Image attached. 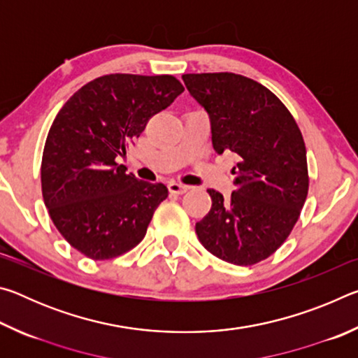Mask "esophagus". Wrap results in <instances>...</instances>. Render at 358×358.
I'll list each match as a JSON object with an SVG mask.
<instances>
[{"label":"esophagus","mask_w":358,"mask_h":358,"mask_svg":"<svg viewBox=\"0 0 358 358\" xmlns=\"http://www.w3.org/2000/svg\"><path fill=\"white\" fill-rule=\"evenodd\" d=\"M187 189H189V186L177 183V181H171V183H169V191L172 194H185Z\"/></svg>","instance_id":"esophagus-1"}]
</instances>
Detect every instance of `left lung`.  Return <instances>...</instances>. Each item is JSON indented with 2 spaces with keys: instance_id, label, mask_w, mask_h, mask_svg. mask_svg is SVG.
Wrapping results in <instances>:
<instances>
[{
  "instance_id": "8db88e82",
  "label": "left lung",
  "mask_w": 358,
  "mask_h": 358,
  "mask_svg": "<svg viewBox=\"0 0 358 358\" xmlns=\"http://www.w3.org/2000/svg\"><path fill=\"white\" fill-rule=\"evenodd\" d=\"M183 82L208 113L216 153L238 157L232 196L208 189L211 208L196 224L199 241L229 264H257L286 241L306 201L301 132L286 106L252 78L208 72L185 74Z\"/></svg>"
}]
</instances>
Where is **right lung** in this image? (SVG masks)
<instances>
[{
    "label": "right lung",
    "mask_w": 358,
    "mask_h": 358,
    "mask_svg": "<svg viewBox=\"0 0 358 358\" xmlns=\"http://www.w3.org/2000/svg\"><path fill=\"white\" fill-rule=\"evenodd\" d=\"M183 92L172 76H102L72 94L53 120L42 196L59 234L87 257L113 259L143 240L169 191L126 173L117 161Z\"/></svg>",
    "instance_id": "1"
}]
</instances>
